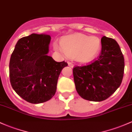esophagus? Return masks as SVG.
Returning a JSON list of instances; mask_svg holds the SVG:
<instances>
[{"mask_svg": "<svg viewBox=\"0 0 132 132\" xmlns=\"http://www.w3.org/2000/svg\"><path fill=\"white\" fill-rule=\"evenodd\" d=\"M67 63H68V65H69V67H72V68L73 67V63H72V62H68Z\"/></svg>", "mask_w": 132, "mask_h": 132, "instance_id": "34e87169", "label": "esophagus"}]
</instances>
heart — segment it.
Here are the masks:
<instances>
[{
    "instance_id": "b5f03b06",
    "label": "heart",
    "mask_w": 132,
    "mask_h": 132,
    "mask_svg": "<svg viewBox=\"0 0 132 132\" xmlns=\"http://www.w3.org/2000/svg\"><path fill=\"white\" fill-rule=\"evenodd\" d=\"M55 50L62 52L80 63H87L97 56L101 47V42L97 36L78 33L63 38L60 44L55 42Z\"/></svg>"
}]
</instances>
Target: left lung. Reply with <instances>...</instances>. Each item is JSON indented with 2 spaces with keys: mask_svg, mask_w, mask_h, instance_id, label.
Masks as SVG:
<instances>
[{
  "mask_svg": "<svg viewBox=\"0 0 132 132\" xmlns=\"http://www.w3.org/2000/svg\"><path fill=\"white\" fill-rule=\"evenodd\" d=\"M101 46L97 60L73 69L77 93L91 101H102L111 96L120 87L124 73V57L117 42L103 36Z\"/></svg>",
  "mask_w": 132,
  "mask_h": 132,
  "instance_id": "1",
  "label": "left lung"
}]
</instances>
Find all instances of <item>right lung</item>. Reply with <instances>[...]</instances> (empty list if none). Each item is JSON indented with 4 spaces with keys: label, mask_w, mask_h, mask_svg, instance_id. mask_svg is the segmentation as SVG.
Listing matches in <instances>:
<instances>
[{
    "label": "right lung",
    "mask_w": 132,
    "mask_h": 132,
    "mask_svg": "<svg viewBox=\"0 0 132 132\" xmlns=\"http://www.w3.org/2000/svg\"><path fill=\"white\" fill-rule=\"evenodd\" d=\"M51 37L31 34L18 40L9 62L10 82L15 93L32 104L54 96L61 71L68 63L48 56Z\"/></svg>",
    "instance_id": "obj_1"
}]
</instances>
